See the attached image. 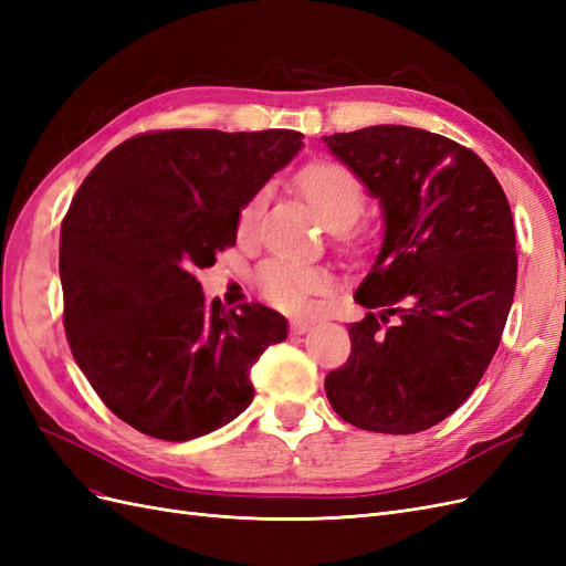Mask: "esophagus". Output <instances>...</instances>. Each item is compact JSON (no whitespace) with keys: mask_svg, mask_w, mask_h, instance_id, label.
Here are the masks:
<instances>
[{"mask_svg":"<svg viewBox=\"0 0 566 566\" xmlns=\"http://www.w3.org/2000/svg\"><path fill=\"white\" fill-rule=\"evenodd\" d=\"M290 331H293V335H304L306 331H312V323L304 318H295V321H290Z\"/></svg>","mask_w":566,"mask_h":566,"instance_id":"obj_1","label":"esophagus"}]
</instances>
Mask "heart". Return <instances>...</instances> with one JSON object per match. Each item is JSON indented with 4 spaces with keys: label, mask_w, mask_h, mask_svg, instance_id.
I'll return each instance as SVG.
<instances>
[{
    "label": "heart",
    "mask_w": 566,
    "mask_h": 566,
    "mask_svg": "<svg viewBox=\"0 0 566 566\" xmlns=\"http://www.w3.org/2000/svg\"><path fill=\"white\" fill-rule=\"evenodd\" d=\"M297 186L306 196L325 224L333 229H347L358 219L366 202L364 184L349 167L335 160H316L300 169ZM264 196H254L238 214V235L248 238L256 227ZM256 287L264 300L276 304L285 312H304L310 304V295L328 287V273L316 266L293 264L283 260L264 262L256 271Z\"/></svg>",
    "instance_id": "obj_1"
}]
</instances>
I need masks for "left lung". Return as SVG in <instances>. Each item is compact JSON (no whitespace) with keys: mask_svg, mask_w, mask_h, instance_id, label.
Here are the masks:
<instances>
[{"mask_svg":"<svg viewBox=\"0 0 566 566\" xmlns=\"http://www.w3.org/2000/svg\"><path fill=\"white\" fill-rule=\"evenodd\" d=\"M323 144L385 219L354 295L368 314L349 323L352 354L325 394L361 430H430L470 397L501 345L517 285L507 198L476 153L441 134L375 125Z\"/></svg>","mask_w":566,"mask_h":566,"instance_id":"left-lung-1","label":"left lung"}]
</instances>
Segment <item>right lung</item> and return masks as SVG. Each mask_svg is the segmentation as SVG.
<instances>
[{
  "label": "right lung",
  "mask_w": 566,
  "mask_h": 566,
  "mask_svg": "<svg viewBox=\"0 0 566 566\" xmlns=\"http://www.w3.org/2000/svg\"><path fill=\"white\" fill-rule=\"evenodd\" d=\"M300 148L293 129L148 132L77 188L59 252L67 345L134 430L188 441L250 406V368L287 323L262 304H208L196 269L235 245L238 214Z\"/></svg>",
  "instance_id": "obj_1"
}]
</instances>
